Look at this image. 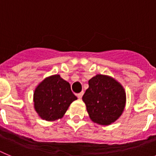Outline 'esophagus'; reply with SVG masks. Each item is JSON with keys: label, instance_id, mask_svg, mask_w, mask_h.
<instances>
[{"label": "esophagus", "instance_id": "obj_1", "mask_svg": "<svg viewBox=\"0 0 156 156\" xmlns=\"http://www.w3.org/2000/svg\"><path fill=\"white\" fill-rule=\"evenodd\" d=\"M83 94H84V92H80V93L77 94V96H78V99H81V97H82Z\"/></svg>", "mask_w": 156, "mask_h": 156}]
</instances>
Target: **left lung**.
<instances>
[{
	"mask_svg": "<svg viewBox=\"0 0 156 156\" xmlns=\"http://www.w3.org/2000/svg\"><path fill=\"white\" fill-rule=\"evenodd\" d=\"M91 120L100 125H109L121 116L126 103V92L120 82L97 75L88 81L82 96Z\"/></svg>",
	"mask_w": 156,
	"mask_h": 156,
	"instance_id": "obj_1",
	"label": "left lung"
}]
</instances>
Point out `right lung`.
Masks as SVG:
<instances>
[{"label":"right lung","mask_w":156,"mask_h":156,"mask_svg":"<svg viewBox=\"0 0 156 156\" xmlns=\"http://www.w3.org/2000/svg\"><path fill=\"white\" fill-rule=\"evenodd\" d=\"M76 99L70 84L59 75L45 78L37 85L33 94L35 110L47 121L62 118L71 102Z\"/></svg>","instance_id":"add662e5"}]
</instances>
